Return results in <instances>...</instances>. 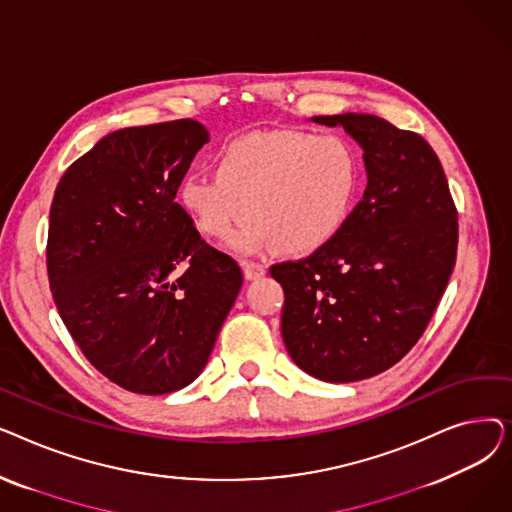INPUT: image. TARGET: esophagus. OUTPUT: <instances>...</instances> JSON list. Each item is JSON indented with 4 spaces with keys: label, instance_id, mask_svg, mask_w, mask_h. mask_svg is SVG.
<instances>
[{
    "label": "esophagus",
    "instance_id": "1",
    "mask_svg": "<svg viewBox=\"0 0 512 512\" xmlns=\"http://www.w3.org/2000/svg\"><path fill=\"white\" fill-rule=\"evenodd\" d=\"M242 270H245V278L247 280H259L261 276H265V265L263 263L242 261Z\"/></svg>",
    "mask_w": 512,
    "mask_h": 512
}]
</instances>
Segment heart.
<instances>
[{
    "label": "heart",
    "instance_id": "obj_1",
    "mask_svg": "<svg viewBox=\"0 0 512 512\" xmlns=\"http://www.w3.org/2000/svg\"><path fill=\"white\" fill-rule=\"evenodd\" d=\"M361 186L353 145L338 134L249 132L215 155V174H186L178 201L197 230L226 238L245 213L236 249L309 253L342 230Z\"/></svg>",
    "mask_w": 512,
    "mask_h": 512
}]
</instances>
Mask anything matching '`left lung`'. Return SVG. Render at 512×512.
Wrapping results in <instances>:
<instances>
[{
    "label": "left lung",
    "instance_id": "8db88e82",
    "mask_svg": "<svg viewBox=\"0 0 512 512\" xmlns=\"http://www.w3.org/2000/svg\"><path fill=\"white\" fill-rule=\"evenodd\" d=\"M361 145L367 188L342 230L309 257L270 267L284 288L286 351L317 380L390 369L417 344L456 263L459 222L434 149L371 114L315 116Z\"/></svg>",
    "mask_w": 512,
    "mask_h": 512
}]
</instances>
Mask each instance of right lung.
<instances>
[{"label": "right lung", "mask_w": 512, "mask_h": 512, "mask_svg": "<svg viewBox=\"0 0 512 512\" xmlns=\"http://www.w3.org/2000/svg\"><path fill=\"white\" fill-rule=\"evenodd\" d=\"M207 141L191 118L116 130L74 161L51 201L53 301L89 363L130 392L191 384L242 286L238 263L174 201Z\"/></svg>", "instance_id": "obj_1"}]
</instances>
